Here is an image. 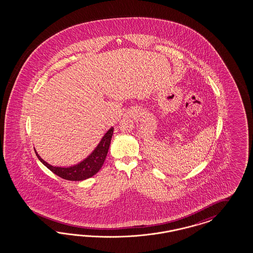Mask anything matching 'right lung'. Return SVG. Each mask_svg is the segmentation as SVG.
<instances>
[{"mask_svg":"<svg viewBox=\"0 0 253 253\" xmlns=\"http://www.w3.org/2000/svg\"><path fill=\"white\" fill-rule=\"evenodd\" d=\"M113 130H114L113 127H111L109 130H107L106 134L100 141L98 146L95 147V149L85 160L74 166H70L68 168L52 166L46 161H43L39 156L36 150H35V153L40 161L57 176L69 181H83L93 176L95 173L99 171L100 169L102 168L108 152V148L110 146V141L112 138Z\"/></svg>","mask_w":253,"mask_h":253,"instance_id":"add662e5","label":"right lung"}]
</instances>
